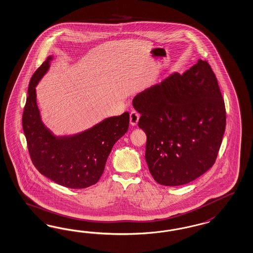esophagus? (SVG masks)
<instances>
[{
  "label": "esophagus",
  "mask_w": 253,
  "mask_h": 253,
  "mask_svg": "<svg viewBox=\"0 0 253 253\" xmlns=\"http://www.w3.org/2000/svg\"><path fill=\"white\" fill-rule=\"evenodd\" d=\"M139 114L136 111H132L130 113V124L132 126H136L139 122Z\"/></svg>",
  "instance_id": "esophagus-1"
}]
</instances>
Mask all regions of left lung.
Masks as SVG:
<instances>
[{
	"mask_svg": "<svg viewBox=\"0 0 253 253\" xmlns=\"http://www.w3.org/2000/svg\"><path fill=\"white\" fill-rule=\"evenodd\" d=\"M146 133L145 159L156 182L189 183L208 171L217 158L226 113L211 67L198 59L182 75L174 73L133 98Z\"/></svg>",
	"mask_w": 253,
	"mask_h": 253,
	"instance_id": "left-lung-1",
	"label": "left lung"
}]
</instances>
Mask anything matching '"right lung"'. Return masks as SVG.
<instances>
[{
	"label": "right lung",
	"mask_w": 253,
	"mask_h": 253,
	"mask_svg": "<svg viewBox=\"0 0 253 253\" xmlns=\"http://www.w3.org/2000/svg\"><path fill=\"white\" fill-rule=\"evenodd\" d=\"M52 60L53 56H49L29 84L22 116L29 153L39 172L57 184L72 189L89 187L98 182L114 143L128 129L129 114L108 117L74 135L56 136L42 121L35 89Z\"/></svg>",
	"instance_id": "right-lung-1"
}]
</instances>
